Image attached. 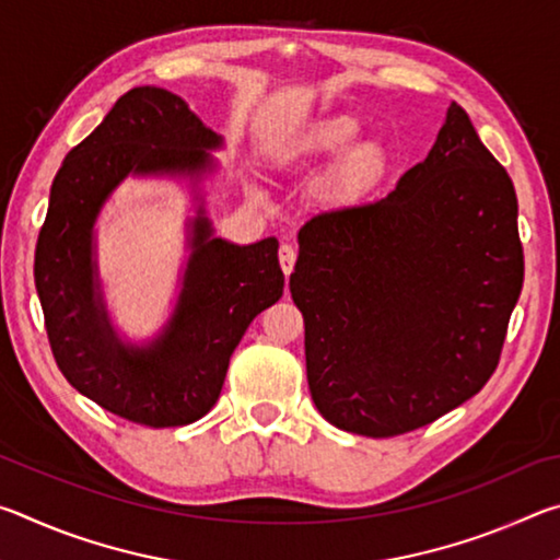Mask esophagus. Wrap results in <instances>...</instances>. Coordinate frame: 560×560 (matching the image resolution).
Here are the masks:
<instances>
[{"instance_id":"1","label":"esophagus","mask_w":560,"mask_h":560,"mask_svg":"<svg viewBox=\"0 0 560 560\" xmlns=\"http://www.w3.org/2000/svg\"><path fill=\"white\" fill-rule=\"evenodd\" d=\"M279 264H281V271L289 277V273L293 271V264H296V249H293L291 244H281Z\"/></svg>"}]
</instances>
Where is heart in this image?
Returning a JSON list of instances; mask_svg holds the SVG:
<instances>
[{"label": "heart", "mask_w": 560, "mask_h": 560, "mask_svg": "<svg viewBox=\"0 0 560 560\" xmlns=\"http://www.w3.org/2000/svg\"><path fill=\"white\" fill-rule=\"evenodd\" d=\"M360 136V122L350 116H328L287 132L277 158L287 165H311L336 160L318 187V200L330 212L355 210L383 187L393 170V153L383 140Z\"/></svg>", "instance_id": "obj_1"}]
</instances>
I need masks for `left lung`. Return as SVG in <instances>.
I'll return each mask as SVG.
<instances>
[{"instance_id": "1", "label": "left lung", "mask_w": 560, "mask_h": 560, "mask_svg": "<svg viewBox=\"0 0 560 560\" xmlns=\"http://www.w3.org/2000/svg\"><path fill=\"white\" fill-rule=\"evenodd\" d=\"M516 217L514 183L452 103L385 200L301 226L289 289L330 424L393 438L487 385L524 283Z\"/></svg>"}]
</instances>
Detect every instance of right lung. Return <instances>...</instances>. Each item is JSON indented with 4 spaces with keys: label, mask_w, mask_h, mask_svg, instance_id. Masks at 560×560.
<instances>
[{
    "label": "right lung",
    "mask_w": 560,
    "mask_h": 560,
    "mask_svg": "<svg viewBox=\"0 0 560 560\" xmlns=\"http://www.w3.org/2000/svg\"><path fill=\"white\" fill-rule=\"evenodd\" d=\"M224 138L165 89L138 86L63 158L34 254L51 353L81 395L148 428H179L212 410L234 348L254 316L283 293L279 242L214 236L202 183ZM126 176H177L194 187L190 257L174 314L145 345L112 326L95 261V222Z\"/></svg>",
    "instance_id": "1"
}]
</instances>
